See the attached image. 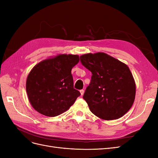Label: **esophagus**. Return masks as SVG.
Masks as SVG:
<instances>
[{
    "label": "esophagus",
    "mask_w": 158,
    "mask_h": 158,
    "mask_svg": "<svg viewBox=\"0 0 158 158\" xmlns=\"http://www.w3.org/2000/svg\"><path fill=\"white\" fill-rule=\"evenodd\" d=\"M80 92L81 94V95H83L84 94V89H81V90H80Z\"/></svg>",
    "instance_id": "1"
}]
</instances>
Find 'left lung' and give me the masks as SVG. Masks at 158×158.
<instances>
[{"instance_id": "1", "label": "left lung", "mask_w": 158, "mask_h": 158, "mask_svg": "<svg viewBox=\"0 0 158 158\" xmlns=\"http://www.w3.org/2000/svg\"><path fill=\"white\" fill-rule=\"evenodd\" d=\"M80 62L92 74L83 96L90 111L107 121L126 114L136 94L135 80L127 65L104 52L82 55Z\"/></svg>"}]
</instances>
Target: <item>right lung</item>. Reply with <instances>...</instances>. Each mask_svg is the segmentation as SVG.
I'll use <instances>...</instances> for the list:
<instances>
[{
  "instance_id": "right-lung-1",
  "label": "right lung",
  "mask_w": 158,
  "mask_h": 158,
  "mask_svg": "<svg viewBox=\"0 0 158 158\" xmlns=\"http://www.w3.org/2000/svg\"><path fill=\"white\" fill-rule=\"evenodd\" d=\"M79 62L77 55H59L42 60L26 80L28 99L37 112L56 117L67 111L80 95L74 88L71 70Z\"/></svg>"
}]
</instances>
